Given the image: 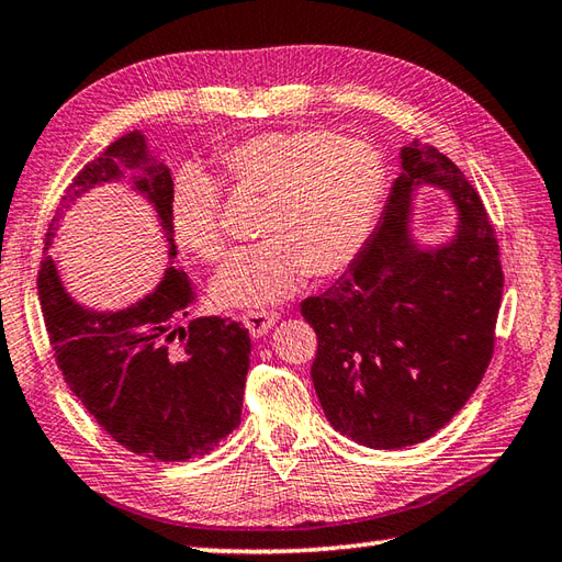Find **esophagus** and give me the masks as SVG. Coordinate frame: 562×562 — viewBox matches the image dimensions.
Wrapping results in <instances>:
<instances>
[{
	"mask_svg": "<svg viewBox=\"0 0 562 562\" xmlns=\"http://www.w3.org/2000/svg\"><path fill=\"white\" fill-rule=\"evenodd\" d=\"M278 322H280L278 312H246L244 314V324L252 338L266 336Z\"/></svg>",
	"mask_w": 562,
	"mask_h": 562,
	"instance_id": "1",
	"label": "esophagus"
}]
</instances>
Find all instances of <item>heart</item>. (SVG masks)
<instances>
[{
	"instance_id": "obj_1",
	"label": "heart",
	"mask_w": 562,
	"mask_h": 562,
	"mask_svg": "<svg viewBox=\"0 0 562 562\" xmlns=\"http://www.w3.org/2000/svg\"><path fill=\"white\" fill-rule=\"evenodd\" d=\"M222 165L236 192L266 196L262 244L236 248L212 280L224 306H268L306 274L328 278L358 258L375 228L384 168L372 146L324 128L268 131L231 146ZM170 224L178 246L200 260L224 250L222 190L187 165L172 182Z\"/></svg>"
}]
</instances>
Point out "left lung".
Instances as JSON below:
<instances>
[{
  "mask_svg": "<svg viewBox=\"0 0 562 562\" xmlns=\"http://www.w3.org/2000/svg\"><path fill=\"white\" fill-rule=\"evenodd\" d=\"M400 160L368 244L334 288L302 302L318 338L312 380L326 419L380 450L422 443L463 409L492 360L504 288L485 204L458 165L419 140ZM422 186L457 206L446 245L413 236Z\"/></svg>",
  "mask_w": 562,
  "mask_h": 562,
  "instance_id": "left-lung-1",
  "label": "left lung"
}]
</instances>
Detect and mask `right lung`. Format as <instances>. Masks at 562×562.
<instances>
[{"label":"right lung","mask_w":562,"mask_h":562,"mask_svg":"<svg viewBox=\"0 0 562 562\" xmlns=\"http://www.w3.org/2000/svg\"><path fill=\"white\" fill-rule=\"evenodd\" d=\"M109 182H128L153 206L168 258L178 256L170 170L150 156L146 136L131 131L87 162L63 194L38 272L43 322L65 382L97 424L131 453L180 463L214 450L240 424L250 366L248 328L222 316L182 324L194 302V284L172 262L156 290L126 310L102 312L75 300L48 250L65 212Z\"/></svg>","instance_id":"add662e5"}]
</instances>
